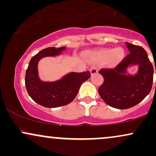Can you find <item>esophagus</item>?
<instances>
[{
  "instance_id": "obj_1",
  "label": "esophagus",
  "mask_w": 156,
  "mask_h": 156,
  "mask_svg": "<svg viewBox=\"0 0 156 156\" xmlns=\"http://www.w3.org/2000/svg\"><path fill=\"white\" fill-rule=\"evenodd\" d=\"M89 71H90L91 74L92 75L96 74V73H98V67H97L96 66H92V67L90 68V69H89Z\"/></svg>"
}]
</instances>
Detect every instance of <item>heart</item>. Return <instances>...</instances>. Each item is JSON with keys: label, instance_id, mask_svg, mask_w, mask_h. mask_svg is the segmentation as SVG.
Returning <instances> with one entry per match:
<instances>
[{"label": "heart", "instance_id": "heart-1", "mask_svg": "<svg viewBox=\"0 0 156 156\" xmlns=\"http://www.w3.org/2000/svg\"><path fill=\"white\" fill-rule=\"evenodd\" d=\"M124 56V51L122 48H117L115 50L105 49L98 52L95 55L96 58L102 61L109 59L112 64L117 63Z\"/></svg>", "mask_w": 156, "mask_h": 156}]
</instances>
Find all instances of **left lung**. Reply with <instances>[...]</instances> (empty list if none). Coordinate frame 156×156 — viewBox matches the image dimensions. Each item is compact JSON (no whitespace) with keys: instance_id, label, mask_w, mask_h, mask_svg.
Returning a JSON list of instances; mask_svg holds the SVG:
<instances>
[{"instance_id":"1","label":"left lung","mask_w":156,"mask_h":156,"mask_svg":"<svg viewBox=\"0 0 156 156\" xmlns=\"http://www.w3.org/2000/svg\"><path fill=\"white\" fill-rule=\"evenodd\" d=\"M130 53L117 67L101 69L104 81L98 89L100 96L106 104L115 108L127 109L145 98L152 89L153 67L145 50L139 45L125 42ZM138 65L136 75H126L129 66ZM156 73V69H155Z\"/></svg>"}]
</instances>
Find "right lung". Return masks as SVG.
Instances as JSON below:
<instances>
[{
	"instance_id": "obj_1",
	"label": "right lung",
	"mask_w": 156,
	"mask_h": 156,
	"mask_svg": "<svg viewBox=\"0 0 156 156\" xmlns=\"http://www.w3.org/2000/svg\"><path fill=\"white\" fill-rule=\"evenodd\" d=\"M66 47H50L32 57L27 68L25 78L26 87L34 101L46 108H56L69 104L75 99L81 84L90 78L89 71L70 73L61 80L43 82L38 76L39 61L43 57L60 55Z\"/></svg>"
}]
</instances>
